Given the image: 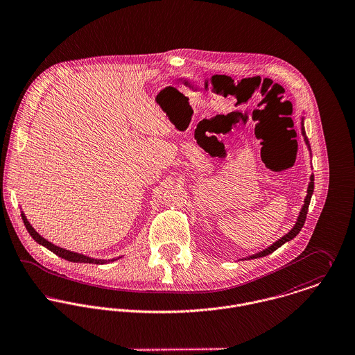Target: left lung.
I'll return each mask as SVG.
<instances>
[{"instance_id":"obj_1","label":"left lung","mask_w":355,"mask_h":355,"mask_svg":"<svg viewBox=\"0 0 355 355\" xmlns=\"http://www.w3.org/2000/svg\"><path fill=\"white\" fill-rule=\"evenodd\" d=\"M301 133H302V136H304V141H305V144H306V147H308V150H309V153H311V144H309V140H308V137H306L305 128H304V117H302V121H301ZM309 180H311V181H309V184H308V191H306L308 193H306V197H305V200H304V205H302V208H301V211H300V215H298V218H297V222H295L294 227H293L287 234H284L282 238H279V239H277L276 242H274L271 246H268L267 249H264L263 252H259V253L252 254V256H249V257H245V259H242V260H250V259L264 257V256H267V254L272 253V252L276 250L277 248H280L283 243H286V242L291 241L294 236H297V234L301 232V229L304 227L305 219H306L308 208H309L311 198H312L313 189H315V175H313V174H311V178H309Z\"/></svg>"}]
</instances>
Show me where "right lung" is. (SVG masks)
<instances>
[{"instance_id": "1", "label": "right lung", "mask_w": 355, "mask_h": 355, "mask_svg": "<svg viewBox=\"0 0 355 355\" xmlns=\"http://www.w3.org/2000/svg\"><path fill=\"white\" fill-rule=\"evenodd\" d=\"M21 219H23V222H24V226H26V229H27V232L30 233V236H33L40 245L42 246H44L46 249H49V250H51L54 254H57L58 257H62V259H65V260H68V261H72V263H89V264H106V263H110V261H116V260H119L121 257H117V259H94V257H89V256H85V254H83V253H78V252H72V250H68V249H64V248H60V246H57V245H54V243H51L50 241H47L46 238H43V236H40V233L31 226V223L28 222V219L26 218V214L21 211Z\"/></svg>"}]
</instances>
